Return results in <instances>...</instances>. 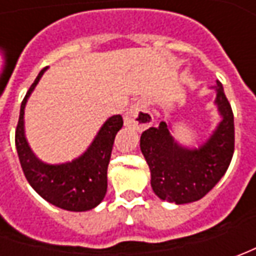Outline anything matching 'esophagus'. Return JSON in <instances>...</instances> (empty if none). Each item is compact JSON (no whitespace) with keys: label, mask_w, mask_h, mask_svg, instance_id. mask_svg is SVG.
<instances>
[{"label":"esophagus","mask_w":256,"mask_h":256,"mask_svg":"<svg viewBox=\"0 0 256 256\" xmlns=\"http://www.w3.org/2000/svg\"><path fill=\"white\" fill-rule=\"evenodd\" d=\"M125 125L136 131H144L150 128L154 122V115L148 110V104L145 100H138L131 105L128 112L125 114Z\"/></svg>","instance_id":"34e87169"}]
</instances>
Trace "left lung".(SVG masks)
<instances>
[{"label":"left lung","mask_w":256,"mask_h":256,"mask_svg":"<svg viewBox=\"0 0 256 256\" xmlns=\"http://www.w3.org/2000/svg\"><path fill=\"white\" fill-rule=\"evenodd\" d=\"M214 104L221 116L206 141L184 146L171 134V124L161 122L144 131L140 146L151 171V186L162 201L176 205L204 198L226 172L234 155V114L220 81L212 86Z\"/></svg>","instance_id":"1"}]
</instances>
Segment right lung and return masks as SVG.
<instances>
[{"label":"right lung","mask_w":256,"mask_h":256,"mask_svg":"<svg viewBox=\"0 0 256 256\" xmlns=\"http://www.w3.org/2000/svg\"><path fill=\"white\" fill-rule=\"evenodd\" d=\"M46 68L35 78L30 86L20 110V120L15 131V146L22 166L25 178L30 185L45 201L55 206L72 212L90 211L102 202L106 194V171L112 152L114 140L122 128L121 115L110 116L92 142L72 161L62 164H46L36 158L25 138V105L42 78Z\"/></svg>","instance_id":"obj_1"}]
</instances>
